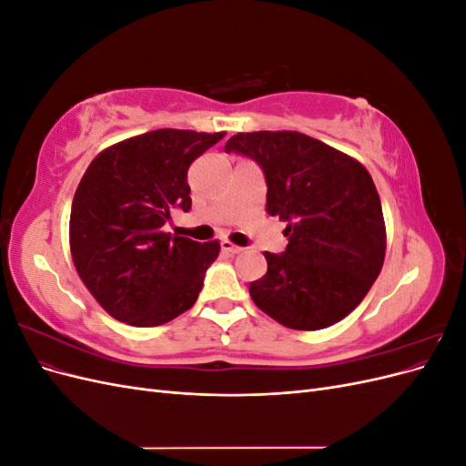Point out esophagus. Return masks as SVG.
<instances>
[{
	"instance_id": "34e87169",
	"label": "esophagus",
	"mask_w": 466,
	"mask_h": 466,
	"mask_svg": "<svg viewBox=\"0 0 466 466\" xmlns=\"http://www.w3.org/2000/svg\"><path fill=\"white\" fill-rule=\"evenodd\" d=\"M221 250L229 252V255H238V252H243V248H241V247L233 245L231 241H221Z\"/></svg>"
}]
</instances>
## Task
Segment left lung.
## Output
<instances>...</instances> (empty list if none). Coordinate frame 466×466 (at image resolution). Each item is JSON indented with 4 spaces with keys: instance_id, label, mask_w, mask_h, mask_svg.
Returning <instances> with one entry per match:
<instances>
[{
    "instance_id": "left-lung-1",
    "label": "left lung",
    "mask_w": 466,
    "mask_h": 466,
    "mask_svg": "<svg viewBox=\"0 0 466 466\" xmlns=\"http://www.w3.org/2000/svg\"><path fill=\"white\" fill-rule=\"evenodd\" d=\"M225 153L262 168L266 211L288 223V247L264 252L268 272L248 286L252 301L295 330L342 320L385 260L383 209L368 168L299 132L237 134Z\"/></svg>"
}]
</instances>
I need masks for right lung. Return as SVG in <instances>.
<instances>
[{
  "label": "right lung",
  "instance_id": "1",
  "mask_svg": "<svg viewBox=\"0 0 466 466\" xmlns=\"http://www.w3.org/2000/svg\"><path fill=\"white\" fill-rule=\"evenodd\" d=\"M225 132L155 130L98 153L72 202L69 247L83 284L132 327H159L198 299L219 243L165 233L192 208L188 167Z\"/></svg>",
  "mask_w": 466,
  "mask_h": 466
}]
</instances>
